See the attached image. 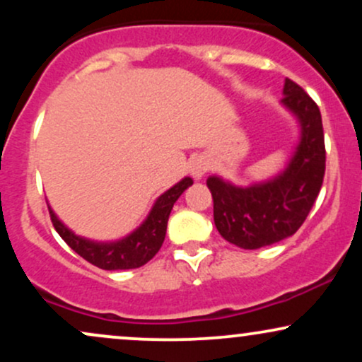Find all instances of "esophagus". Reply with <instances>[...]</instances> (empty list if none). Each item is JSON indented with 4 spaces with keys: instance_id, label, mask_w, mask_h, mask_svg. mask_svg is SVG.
Returning a JSON list of instances; mask_svg holds the SVG:
<instances>
[{
    "instance_id": "esophagus-1",
    "label": "esophagus",
    "mask_w": 362,
    "mask_h": 362,
    "mask_svg": "<svg viewBox=\"0 0 362 362\" xmlns=\"http://www.w3.org/2000/svg\"><path fill=\"white\" fill-rule=\"evenodd\" d=\"M209 170V161H207V158L204 156H199L195 158L192 161V165H190V173H192V177L195 180H199V178L204 177V173Z\"/></svg>"
}]
</instances>
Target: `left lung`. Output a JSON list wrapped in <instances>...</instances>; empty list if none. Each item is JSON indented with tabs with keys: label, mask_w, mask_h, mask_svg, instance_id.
I'll list each match as a JSON object with an SVG mask.
<instances>
[{
	"label": "left lung",
	"mask_w": 362,
	"mask_h": 362,
	"mask_svg": "<svg viewBox=\"0 0 362 362\" xmlns=\"http://www.w3.org/2000/svg\"><path fill=\"white\" fill-rule=\"evenodd\" d=\"M282 103L301 122L300 146L284 173L245 189L218 177L207 178L219 235L245 250H257L296 233L323 184L327 153L318 105L289 78L284 83Z\"/></svg>",
	"instance_id": "left-lung-1"
}]
</instances>
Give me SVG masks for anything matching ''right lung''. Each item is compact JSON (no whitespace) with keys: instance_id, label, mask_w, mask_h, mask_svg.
Instances as JSON below:
<instances>
[{"instance_id":"1","label":"right lung","mask_w":362,"mask_h":362,"mask_svg":"<svg viewBox=\"0 0 362 362\" xmlns=\"http://www.w3.org/2000/svg\"><path fill=\"white\" fill-rule=\"evenodd\" d=\"M192 184V178L185 177L184 180L173 185L163 195H160L146 221L141 224L134 233L115 243H95L90 242V240L80 238V236L69 231L56 218L51 207H49V214H51L52 226L56 228L61 238L86 262L97 265V267L103 269V271L138 269L151 260L161 248L165 233H167V223L168 216L172 213V207L187 187H190Z\"/></svg>"}]
</instances>
